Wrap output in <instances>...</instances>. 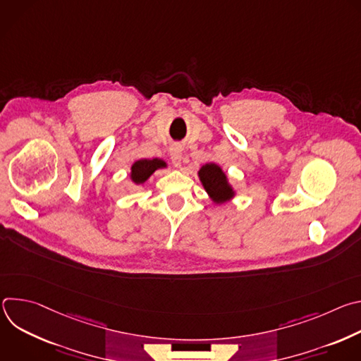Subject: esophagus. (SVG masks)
Here are the masks:
<instances>
[{
	"label": "esophagus",
	"instance_id": "1",
	"mask_svg": "<svg viewBox=\"0 0 361 361\" xmlns=\"http://www.w3.org/2000/svg\"><path fill=\"white\" fill-rule=\"evenodd\" d=\"M170 159L174 167H181V160H183V147L178 144L171 145L170 148Z\"/></svg>",
	"mask_w": 361,
	"mask_h": 361
}]
</instances>
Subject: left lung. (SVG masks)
I'll return each mask as SVG.
<instances>
[{
  "instance_id": "left-lung-1",
  "label": "left lung",
  "mask_w": 361,
  "mask_h": 361,
  "mask_svg": "<svg viewBox=\"0 0 361 361\" xmlns=\"http://www.w3.org/2000/svg\"><path fill=\"white\" fill-rule=\"evenodd\" d=\"M198 177L204 190L209 192L214 202L221 204L234 197V190L220 166L214 163L202 166L198 171Z\"/></svg>"
}]
</instances>
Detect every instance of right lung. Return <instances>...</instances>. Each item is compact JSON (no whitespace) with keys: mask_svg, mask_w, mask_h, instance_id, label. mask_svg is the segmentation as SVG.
<instances>
[{"mask_svg":"<svg viewBox=\"0 0 361 361\" xmlns=\"http://www.w3.org/2000/svg\"><path fill=\"white\" fill-rule=\"evenodd\" d=\"M166 163L163 160L159 159H152V160H138L131 166V180L135 184H144L149 176L159 170V169H164Z\"/></svg>","mask_w":361,"mask_h":361,"instance_id":"right-lung-1","label":"right lung"}]
</instances>
